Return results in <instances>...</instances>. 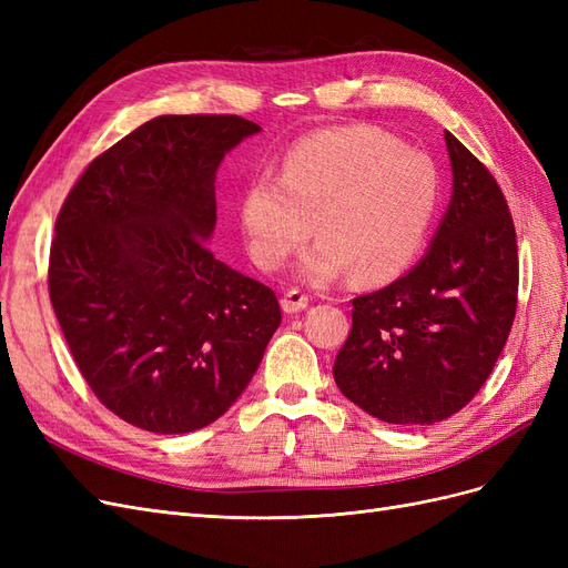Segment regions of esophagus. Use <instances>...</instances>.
<instances>
[{
	"label": "esophagus",
	"instance_id": "esophagus-1",
	"mask_svg": "<svg viewBox=\"0 0 568 568\" xmlns=\"http://www.w3.org/2000/svg\"><path fill=\"white\" fill-rule=\"evenodd\" d=\"M307 303H311V298H307V296L303 294V291H298V288H288L286 294H284V298H282V311H284V313H288V315H294V313L305 311Z\"/></svg>",
	"mask_w": 568,
	"mask_h": 568
}]
</instances>
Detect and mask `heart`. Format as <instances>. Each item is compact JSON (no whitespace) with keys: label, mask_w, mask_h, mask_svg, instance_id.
<instances>
[{"label":"heart","mask_w":568,"mask_h":568,"mask_svg":"<svg viewBox=\"0 0 568 568\" xmlns=\"http://www.w3.org/2000/svg\"><path fill=\"white\" fill-rule=\"evenodd\" d=\"M434 161L395 136L348 125L303 136L286 151L280 178L257 175L239 205L255 265L282 267L307 236L320 242L301 272L332 282L355 272L382 284L403 274L426 244L438 213Z\"/></svg>","instance_id":"obj_1"}]
</instances>
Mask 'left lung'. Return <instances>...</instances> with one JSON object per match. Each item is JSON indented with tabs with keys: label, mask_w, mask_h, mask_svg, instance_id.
<instances>
[{
	"label": "left lung",
	"mask_w": 568,
	"mask_h": 568,
	"mask_svg": "<svg viewBox=\"0 0 568 568\" xmlns=\"http://www.w3.org/2000/svg\"><path fill=\"white\" fill-rule=\"evenodd\" d=\"M453 196L426 255L405 277L353 298L334 363L341 393L405 426L453 417L500 357L519 291L517 232L488 168L445 132Z\"/></svg>",
	"instance_id": "1"
}]
</instances>
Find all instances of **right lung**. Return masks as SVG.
<instances>
[{
	"instance_id": "add662e5",
	"label": "right lung",
	"mask_w": 568,
	"mask_h": 568,
	"mask_svg": "<svg viewBox=\"0 0 568 568\" xmlns=\"http://www.w3.org/2000/svg\"><path fill=\"white\" fill-rule=\"evenodd\" d=\"M261 125L159 115L97 156L65 196L49 298L101 405L151 434L225 415L282 322L274 291L209 248L215 173Z\"/></svg>"
}]
</instances>
